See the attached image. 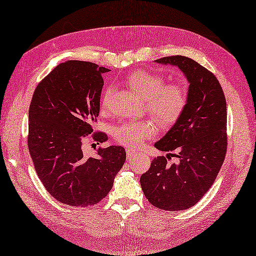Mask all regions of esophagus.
<instances>
[{"label":"esophagus","mask_w":256,"mask_h":256,"mask_svg":"<svg viewBox=\"0 0 256 256\" xmlns=\"http://www.w3.org/2000/svg\"><path fill=\"white\" fill-rule=\"evenodd\" d=\"M136 155V153H135V152H133L132 150H130V148H128L126 150V156H128V160H130V158H133V157Z\"/></svg>","instance_id":"1"}]
</instances>
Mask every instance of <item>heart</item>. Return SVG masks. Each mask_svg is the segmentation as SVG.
Instances as JSON below:
<instances>
[{
    "label": "heart",
    "instance_id": "b5f03b06",
    "mask_svg": "<svg viewBox=\"0 0 256 256\" xmlns=\"http://www.w3.org/2000/svg\"><path fill=\"white\" fill-rule=\"evenodd\" d=\"M126 84L135 94L145 99L148 112L162 124L175 122L186 106V91L179 84H164L160 74L146 70H136L128 76ZM112 86H108L102 94L101 106H108ZM156 130L150 122H125L113 131L118 142L131 148H138L145 140L155 134Z\"/></svg>",
    "mask_w": 256,
    "mask_h": 256
}]
</instances>
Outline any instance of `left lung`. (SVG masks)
Listing matches in <instances>:
<instances>
[{
	"instance_id": "1",
	"label": "left lung",
	"mask_w": 256,
	"mask_h": 256,
	"mask_svg": "<svg viewBox=\"0 0 256 256\" xmlns=\"http://www.w3.org/2000/svg\"><path fill=\"white\" fill-rule=\"evenodd\" d=\"M155 62L177 67L189 86L184 111L155 148L178 150V162L153 160L140 176L146 199L156 208L186 210L204 197L218 176L226 152V102L214 74L194 59L170 56ZM168 158V154L167 156Z\"/></svg>"
}]
</instances>
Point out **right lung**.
<instances>
[{
    "label": "right lung",
    "instance_id": "1",
    "mask_svg": "<svg viewBox=\"0 0 256 256\" xmlns=\"http://www.w3.org/2000/svg\"><path fill=\"white\" fill-rule=\"evenodd\" d=\"M96 64L68 60L52 69L35 89L28 112V150L47 192L59 202L88 206L112 189L126 153L122 146L82 153L84 140L94 132L100 112L102 74ZM103 143L104 133L94 134Z\"/></svg>",
    "mask_w": 256,
    "mask_h": 256
}]
</instances>
